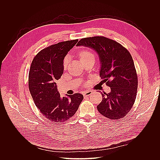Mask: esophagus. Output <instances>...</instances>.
<instances>
[{"instance_id": "obj_1", "label": "esophagus", "mask_w": 160, "mask_h": 160, "mask_svg": "<svg viewBox=\"0 0 160 160\" xmlns=\"http://www.w3.org/2000/svg\"><path fill=\"white\" fill-rule=\"evenodd\" d=\"M92 94V92L91 91H86L83 93V95L84 96H89Z\"/></svg>"}]
</instances>
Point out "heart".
<instances>
[{
  "label": "heart",
  "instance_id": "obj_1",
  "mask_svg": "<svg viewBox=\"0 0 160 160\" xmlns=\"http://www.w3.org/2000/svg\"><path fill=\"white\" fill-rule=\"evenodd\" d=\"M94 57L93 54L90 52L89 50H82L79 53V57H80V60L82 61V62L88 58H89L90 57ZM69 62H70V57L68 55L66 56L65 58H64V60H63V68L65 69L67 68V67H68V65L69 63Z\"/></svg>",
  "mask_w": 160,
  "mask_h": 160
}]
</instances>
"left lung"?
Instances as JSON below:
<instances>
[{"instance_id":"obj_1","label":"left lung","mask_w":160,"mask_h":160,"mask_svg":"<svg viewBox=\"0 0 160 160\" xmlns=\"http://www.w3.org/2000/svg\"><path fill=\"white\" fill-rule=\"evenodd\" d=\"M77 46L93 49L100 62V76L110 87L102 94L98 111L112 120L123 118L130 111L137 97L138 77L132 57L117 42L102 36L82 38Z\"/></svg>"}]
</instances>
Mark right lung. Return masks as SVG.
I'll use <instances>...</instances> for the list:
<instances>
[{
    "mask_svg": "<svg viewBox=\"0 0 160 160\" xmlns=\"http://www.w3.org/2000/svg\"><path fill=\"white\" fill-rule=\"evenodd\" d=\"M78 40L50 45L39 52L31 63L28 75L30 94L42 114L53 122H63L73 116L83 99L80 93L61 97L56 84L63 73V59Z\"/></svg>",
    "mask_w": 160,
    "mask_h": 160,
    "instance_id": "add662e5",
    "label": "right lung"
}]
</instances>
